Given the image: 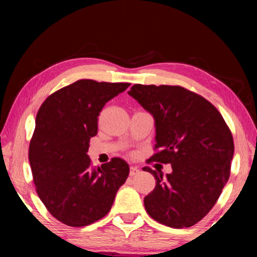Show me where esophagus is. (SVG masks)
I'll use <instances>...</instances> for the list:
<instances>
[{"mask_svg": "<svg viewBox=\"0 0 257 257\" xmlns=\"http://www.w3.org/2000/svg\"><path fill=\"white\" fill-rule=\"evenodd\" d=\"M139 168H137L135 166H131V168H130V175H131V177H136L137 174H139Z\"/></svg>", "mask_w": 257, "mask_h": 257, "instance_id": "obj_1", "label": "esophagus"}]
</instances>
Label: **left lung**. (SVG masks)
<instances>
[{
	"label": "left lung",
	"mask_w": 257,
	"mask_h": 257,
	"mask_svg": "<svg viewBox=\"0 0 257 257\" xmlns=\"http://www.w3.org/2000/svg\"><path fill=\"white\" fill-rule=\"evenodd\" d=\"M128 94L156 120V153L146 163L172 165L166 178L143 168L156 179L144 199L146 212L165 226H194L213 208L229 179L230 130L212 103L182 86L135 84Z\"/></svg>",
	"instance_id": "1"
}]
</instances>
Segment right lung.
I'll list each match as a JSON object with an SVG mask.
<instances>
[{"instance_id": "add662e5", "label": "right lung", "mask_w": 257, "mask_h": 257, "mask_svg": "<svg viewBox=\"0 0 257 257\" xmlns=\"http://www.w3.org/2000/svg\"><path fill=\"white\" fill-rule=\"evenodd\" d=\"M130 85L79 79L50 94L37 112L29 145L33 180L49 213L66 226L104 217L128 177L125 160L93 167L86 152L104 105Z\"/></svg>"}]
</instances>
